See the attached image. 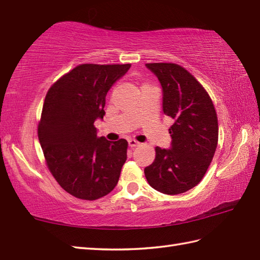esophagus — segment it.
Masks as SVG:
<instances>
[{"mask_svg":"<svg viewBox=\"0 0 260 260\" xmlns=\"http://www.w3.org/2000/svg\"><path fill=\"white\" fill-rule=\"evenodd\" d=\"M140 144H141V143H140V142H137V141H135V140H129V141H128V145H129L131 147L140 146Z\"/></svg>","mask_w":260,"mask_h":260,"instance_id":"1","label":"esophagus"}]
</instances>
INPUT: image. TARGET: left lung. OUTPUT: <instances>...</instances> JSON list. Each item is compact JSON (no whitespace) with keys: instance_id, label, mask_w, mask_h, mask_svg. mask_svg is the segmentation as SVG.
<instances>
[{"instance_id":"obj_1","label":"left lung","mask_w":260,"mask_h":260,"mask_svg":"<svg viewBox=\"0 0 260 260\" xmlns=\"http://www.w3.org/2000/svg\"><path fill=\"white\" fill-rule=\"evenodd\" d=\"M163 90V113L173 119L171 148L155 147V159L144 169L153 189L174 196L194 187L206 174L218 145V118L209 93L176 63H146Z\"/></svg>"}]
</instances>
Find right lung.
<instances>
[{
    "label": "right lung",
    "mask_w": 260,
    "mask_h": 260,
    "mask_svg": "<svg viewBox=\"0 0 260 260\" xmlns=\"http://www.w3.org/2000/svg\"><path fill=\"white\" fill-rule=\"evenodd\" d=\"M129 68V63L79 64L47 92L39 142L53 178L76 198L96 200L117 184L128 143L98 137L93 123L103 119L108 90Z\"/></svg>",
    "instance_id": "right-lung-1"
}]
</instances>
